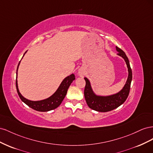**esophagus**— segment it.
I'll return each mask as SVG.
<instances>
[{
  "mask_svg": "<svg viewBox=\"0 0 153 153\" xmlns=\"http://www.w3.org/2000/svg\"><path fill=\"white\" fill-rule=\"evenodd\" d=\"M84 74H85L84 71L82 69H80L79 71H78V75H79L80 76H83L84 75Z\"/></svg>",
  "mask_w": 153,
  "mask_h": 153,
  "instance_id": "34e87169",
  "label": "esophagus"
}]
</instances>
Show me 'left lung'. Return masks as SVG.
Instances as JSON below:
<instances>
[{
	"mask_svg": "<svg viewBox=\"0 0 153 153\" xmlns=\"http://www.w3.org/2000/svg\"><path fill=\"white\" fill-rule=\"evenodd\" d=\"M119 52L117 54L121 56L126 63L128 69V77L123 89L118 93L109 96H98L92 92L90 82L87 78L85 80V87L84 89V96L89 107L92 110L101 112H106L112 110L121 105L126 100L130 90L131 82L132 80V71L129 65V62L126 53L121 48L116 47Z\"/></svg>",
	"mask_w": 153,
	"mask_h": 153,
	"instance_id": "left-lung-1",
	"label": "left lung"
}]
</instances>
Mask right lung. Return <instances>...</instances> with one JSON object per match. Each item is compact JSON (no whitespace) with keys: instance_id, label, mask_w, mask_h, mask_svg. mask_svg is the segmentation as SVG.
<instances>
[{"instance_id":"obj_1","label":"right lung","mask_w":153,"mask_h":153,"mask_svg":"<svg viewBox=\"0 0 153 153\" xmlns=\"http://www.w3.org/2000/svg\"><path fill=\"white\" fill-rule=\"evenodd\" d=\"M27 51L25 52V53ZM20 62L18 63V65L16 69V87L18 94L21 100L23 101V102H24L27 105H28L31 108L34 109L36 111H39V112H47V111L52 110L57 108L58 106L61 104L64 98H65L69 85H71L72 82L75 79V76L74 75V74H71V75H69L64 78V80L62 82L61 84L60 85L59 87L58 88L57 91L55 92L52 96H50V98L44 100L38 101H30L29 100H27L26 98H24V97H23L22 96L18 88L17 71H18V66H19L20 64Z\"/></svg>"}]
</instances>
